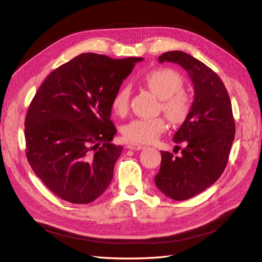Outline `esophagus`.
I'll list each match as a JSON object with an SVG mask.
<instances>
[{
	"label": "esophagus",
	"mask_w": 262,
	"mask_h": 262,
	"mask_svg": "<svg viewBox=\"0 0 262 262\" xmlns=\"http://www.w3.org/2000/svg\"><path fill=\"white\" fill-rule=\"evenodd\" d=\"M127 148L130 150H142L145 148V147L143 145H139V144H129L128 146H127Z\"/></svg>",
	"instance_id": "esophagus-1"
}]
</instances>
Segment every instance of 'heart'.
<instances>
[{"mask_svg":"<svg viewBox=\"0 0 262 262\" xmlns=\"http://www.w3.org/2000/svg\"><path fill=\"white\" fill-rule=\"evenodd\" d=\"M147 87L162 99V110L172 124L183 123L190 110L189 98L180 92L183 80L176 72L169 69H157L148 72L144 76ZM130 90L122 86L114 94L111 100L113 112L117 115H125L129 106ZM166 129L163 118H137L123 127V136L129 143H152Z\"/></svg>","mask_w":262,"mask_h":262,"instance_id":"obj_1","label":"heart"}]
</instances>
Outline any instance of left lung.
Segmentation results:
<instances>
[{
  "mask_svg": "<svg viewBox=\"0 0 262 262\" xmlns=\"http://www.w3.org/2000/svg\"><path fill=\"white\" fill-rule=\"evenodd\" d=\"M159 63L179 64L191 79L195 98L185 122L173 135L184 144L179 156L162 151L157 188L173 200L203 192L224 172L236 133L229 95L223 80L203 62L182 51L166 52ZM175 148H180L176 146Z\"/></svg>",
  "mask_w": 262,
  "mask_h": 262,
  "instance_id": "left-lung-1",
  "label": "left lung"
}]
</instances>
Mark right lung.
<instances>
[{
    "label": "right lung",
    "instance_id": "1",
    "mask_svg": "<svg viewBox=\"0 0 262 262\" xmlns=\"http://www.w3.org/2000/svg\"><path fill=\"white\" fill-rule=\"evenodd\" d=\"M140 57L84 53L46 77L25 117L26 158L56 196L89 204L108 188L123 146L111 100Z\"/></svg>",
    "mask_w": 262,
    "mask_h": 262
}]
</instances>
